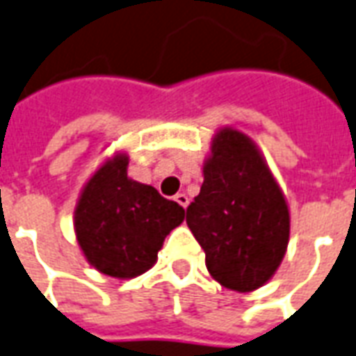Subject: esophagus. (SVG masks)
Returning <instances> with one entry per match:
<instances>
[{
  "mask_svg": "<svg viewBox=\"0 0 356 356\" xmlns=\"http://www.w3.org/2000/svg\"><path fill=\"white\" fill-rule=\"evenodd\" d=\"M175 202H177L179 205H181V207H186V205H188V196H186V194H183V192H181V194H175Z\"/></svg>",
  "mask_w": 356,
  "mask_h": 356,
  "instance_id": "34e87169",
  "label": "esophagus"
}]
</instances>
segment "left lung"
Masks as SVG:
<instances>
[{
    "label": "left lung",
    "instance_id": "obj_1",
    "mask_svg": "<svg viewBox=\"0 0 356 356\" xmlns=\"http://www.w3.org/2000/svg\"><path fill=\"white\" fill-rule=\"evenodd\" d=\"M186 225L204 249L209 273L226 289L254 291L281 264L289 207L259 149L241 131L226 128L213 139Z\"/></svg>",
    "mask_w": 356,
    "mask_h": 356
}]
</instances>
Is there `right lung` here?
<instances>
[{
    "label": "right lung",
    "instance_id": "obj_1",
    "mask_svg": "<svg viewBox=\"0 0 356 356\" xmlns=\"http://www.w3.org/2000/svg\"><path fill=\"white\" fill-rule=\"evenodd\" d=\"M128 156L105 162L86 183L75 232L84 257L105 275L128 279L156 262L165 236L185 218V209L156 188L128 179Z\"/></svg>",
    "mask_w": 356,
    "mask_h": 356
}]
</instances>
